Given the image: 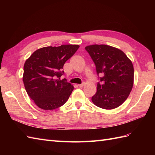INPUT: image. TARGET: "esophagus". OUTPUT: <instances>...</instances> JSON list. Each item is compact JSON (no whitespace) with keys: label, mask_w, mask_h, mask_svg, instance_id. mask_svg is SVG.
Instances as JSON below:
<instances>
[{"label":"esophagus","mask_w":155,"mask_h":155,"mask_svg":"<svg viewBox=\"0 0 155 155\" xmlns=\"http://www.w3.org/2000/svg\"><path fill=\"white\" fill-rule=\"evenodd\" d=\"M85 85V83H83L82 84H78V87H83V86H84Z\"/></svg>","instance_id":"1"}]
</instances>
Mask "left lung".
<instances>
[{"mask_svg": "<svg viewBox=\"0 0 155 155\" xmlns=\"http://www.w3.org/2000/svg\"><path fill=\"white\" fill-rule=\"evenodd\" d=\"M101 74V83L92 97L96 106L104 109L117 108L127 100L134 83L132 62L118 48L106 45H93L85 47Z\"/></svg>", "mask_w": 155, "mask_h": 155, "instance_id": "1", "label": "left lung"}]
</instances>
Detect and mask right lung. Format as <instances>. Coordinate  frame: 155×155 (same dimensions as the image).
I'll use <instances>...</instances> for the list:
<instances>
[{
    "mask_svg": "<svg viewBox=\"0 0 155 155\" xmlns=\"http://www.w3.org/2000/svg\"><path fill=\"white\" fill-rule=\"evenodd\" d=\"M78 48L77 45L43 47L26 61L22 81L28 95L39 108L54 110L68 99L74 87L60 77L64 74L62 69L66 61Z\"/></svg>",
    "mask_w": 155,
    "mask_h": 155,
    "instance_id": "right-lung-1",
    "label": "right lung"
}]
</instances>
